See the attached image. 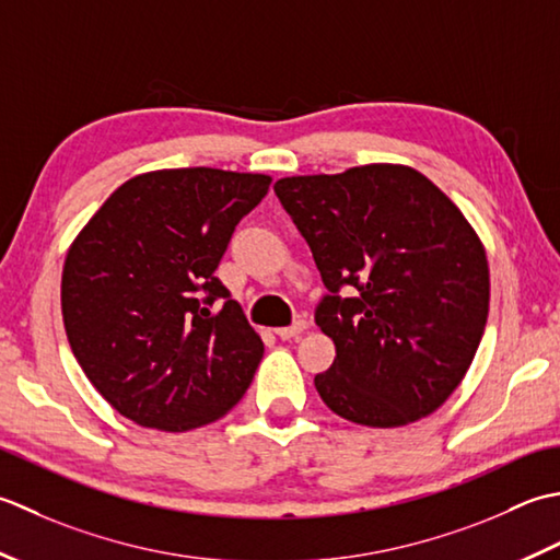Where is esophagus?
Wrapping results in <instances>:
<instances>
[{"instance_id": "obj_1", "label": "esophagus", "mask_w": 560, "mask_h": 560, "mask_svg": "<svg viewBox=\"0 0 560 560\" xmlns=\"http://www.w3.org/2000/svg\"><path fill=\"white\" fill-rule=\"evenodd\" d=\"M306 330V322L304 318H296V322L292 324V326H282V328H278L276 334L282 338V340H290V338H296L300 334H304Z\"/></svg>"}]
</instances>
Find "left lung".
I'll list each match as a JSON object with an SVG mask.
<instances>
[{
    "mask_svg": "<svg viewBox=\"0 0 560 560\" xmlns=\"http://www.w3.org/2000/svg\"><path fill=\"white\" fill-rule=\"evenodd\" d=\"M322 272L316 326L336 360L314 376L340 418L398 428L438 410L481 343L490 278L462 210L410 166L370 164L276 186Z\"/></svg>",
    "mask_w": 560,
    "mask_h": 560,
    "instance_id": "1",
    "label": "left lung"
}]
</instances>
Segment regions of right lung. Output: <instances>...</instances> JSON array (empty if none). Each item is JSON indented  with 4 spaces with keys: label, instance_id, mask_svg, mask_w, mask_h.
I'll list each match as a JSON object with an SVG mask.
<instances>
[{
    "label": "right lung",
    "instance_id": "obj_1",
    "mask_svg": "<svg viewBox=\"0 0 560 560\" xmlns=\"http://www.w3.org/2000/svg\"><path fill=\"white\" fill-rule=\"evenodd\" d=\"M270 176L192 166L135 176L67 250L62 318L96 392L142 428L222 418L254 380L264 340L214 276ZM212 303H222L212 315Z\"/></svg>",
    "mask_w": 560,
    "mask_h": 560
}]
</instances>
